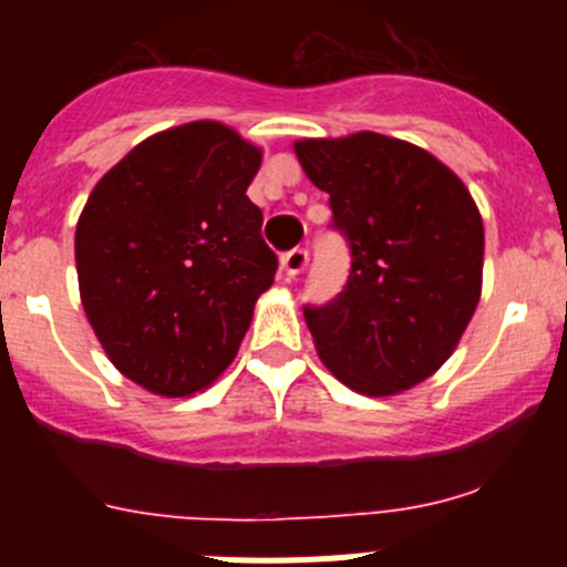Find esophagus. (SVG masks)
Instances as JSON below:
<instances>
[{
	"mask_svg": "<svg viewBox=\"0 0 567 567\" xmlns=\"http://www.w3.org/2000/svg\"><path fill=\"white\" fill-rule=\"evenodd\" d=\"M307 260H310V251H307V249L296 247V249L285 251V255H282L285 274H288V277H299V274L307 268Z\"/></svg>",
	"mask_w": 567,
	"mask_h": 567,
	"instance_id": "34e87169",
	"label": "esophagus"
}]
</instances>
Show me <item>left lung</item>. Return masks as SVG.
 <instances>
[{
  "instance_id": "8db88e82",
  "label": "left lung",
  "mask_w": 567,
  "mask_h": 567,
  "mask_svg": "<svg viewBox=\"0 0 567 567\" xmlns=\"http://www.w3.org/2000/svg\"><path fill=\"white\" fill-rule=\"evenodd\" d=\"M351 244L348 285L305 307L320 362L348 390L390 398L431 379L458 348L483 293V216L447 164L359 131L293 145Z\"/></svg>"
}]
</instances>
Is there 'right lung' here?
<instances>
[{
	"mask_svg": "<svg viewBox=\"0 0 567 567\" xmlns=\"http://www.w3.org/2000/svg\"><path fill=\"white\" fill-rule=\"evenodd\" d=\"M260 162L230 125L194 120L147 136L90 192L79 296L109 362L142 390L186 398L236 359L277 274L247 197Z\"/></svg>",
	"mask_w": 567,
	"mask_h": 567,
	"instance_id": "right-lung-1",
	"label": "right lung"
}]
</instances>
